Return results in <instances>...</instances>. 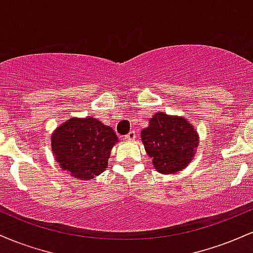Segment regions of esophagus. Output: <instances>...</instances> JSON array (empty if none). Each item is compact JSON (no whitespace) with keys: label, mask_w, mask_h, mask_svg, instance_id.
Returning a JSON list of instances; mask_svg holds the SVG:
<instances>
[{"label":"esophagus","mask_w":253,"mask_h":253,"mask_svg":"<svg viewBox=\"0 0 253 253\" xmlns=\"http://www.w3.org/2000/svg\"><path fill=\"white\" fill-rule=\"evenodd\" d=\"M125 139H126V140H128V141L134 140V139H135V132H134V130H132V132H129L128 134L125 136Z\"/></svg>","instance_id":"esophagus-1"}]
</instances>
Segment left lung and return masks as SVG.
I'll return each mask as SVG.
<instances>
[{
  "label": "left lung",
  "mask_w": 253,
  "mask_h": 253,
  "mask_svg": "<svg viewBox=\"0 0 253 253\" xmlns=\"http://www.w3.org/2000/svg\"><path fill=\"white\" fill-rule=\"evenodd\" d=\"M141 141L147 156L152 158L153 168L159 173L172 175L191 163L200 136L184 117L158 112L141 130Z\"/></svg>",
  "instance_id": "left-lung-1"
}]
</instances>
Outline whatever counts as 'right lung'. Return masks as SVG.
Returning a JSON list of instances; mask_svg holds the SVG:
<instances>
[{"mask_svg": "<svg viewBox=\"0 0 253 253\" xmlns=\"http://www.w3.org/2000/svg\"><path fill=\"white\" fill-rule=\"evenodd\" d=\"M118 141L112 127L96 118H71L53 130L51 149L62 170L90 181L107 169L110 151Z\"/></svg>", "mask_w": 253, "mask_h": 253, "instance_id": "obj_1", "label": "right lung"}]
</instances>
